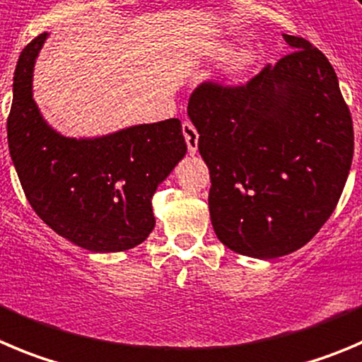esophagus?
<instances>
[{
	"instance_id": "esophagus-1",
	"label": "esophagus",
	"mask_w": 362,
	"mask_h": 362,
	"mask_svg": "<svg viewBox=\"0 0 362 362\" xmlns=\"http://www.w3.org/2000/svg\"><path fill=\"white\" fill-rule=\"evenodd\" d=\"M182 134L185 137V143H187V150L189 153L194 155L198 151V132L197 128L192 127V123L189 121H184L182 123Z\"/></svg>"
}]
</instances>
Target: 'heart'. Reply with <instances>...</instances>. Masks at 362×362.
<instances>
[{
    "label": "heart",
    "instance_id": "heart-1",
    "mask_svg": "<svg viewBox=\"0 0 362 362\" xmlns=\"http://www.w3.org/2000/svg\"><path fill=\"white\" fill-rule=\"evenodd\" d=\"M227 40H214L207 48V55L211 59H221V76L227 80H238L245 76L250 69H252L253 62H255V49L252 44L243 42L235 48L228 52Z\"/></svg>",
    "mask_w": 362,
    "mask_h": 362
}]
</instances>
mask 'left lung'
Here are the masks:
<instances>
[{
  "label": "left lung",
  "mask_w": 362,
  "mask_h": 362,
  "mask_svg": "<svg viewBox=\"0 0 362 362\" xmlns=\"http://www.w3.org/2000/svg\"><path fill=\"white\" fill-rule=\"evenodd\" d=\"M246 86L202 83L187 116L211 173L209 211L232 252L276 259L330 218L349 178L354 127L327 57L302 37Z\"/></svg>",
  "instance_id": "8db88e82"
}]
</instances>
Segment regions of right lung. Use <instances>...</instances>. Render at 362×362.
Listing matches in <instances>:
<instances>
[{"mask_svg": "<svg viewBox=\"0 0 362 362\" xmlns=\"http://www.w3.org/2000/svg\"><path fill=\"white\" fill-rule=\"evenodd\" d=\"M49 33L21 52L6 121L8 150L30 205L52 230L89 252H124L155 227L151 198L185 157L180 119L100 137H66L33 100V67Z\"/></svg>", "mask_w": 362, "mask_h": 362, "instance_id": "1", "label": "right lung"}]
</instances>
